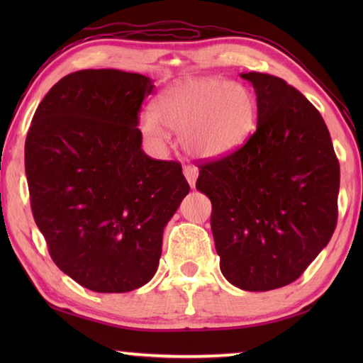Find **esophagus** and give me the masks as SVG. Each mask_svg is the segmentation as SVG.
Returning <instances> with one entry per match:
<instances>
[{"mask_svg": "<svg viewBox=\"0 0 363 363\" xmlns=\"http://www.w3.org/2000/svg\"><path fill=\"white\" fill-rule=\"evenodd\" d=\"M182 172H184V176H186V179L189 181L190 187H195V181L198 177V168L191 167V165H184Z\"/></svg>", "mask_w": 363, "mask_h": 363, "instance_id": "obj_1", "label": "esophagus"}]
</instances>
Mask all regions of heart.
I'll return each instance as SVG.
<instances>
[{"instance_id": "heart-1", "label": "heart", "mask_w": 363, "mask_h": 363, "mask_svg": "<svg viewBox=\"0 0 363 363\" xmlns=\"http://www.w3.org/2000/svg\"><path fill=\"white\" fill-rule=\"evenodd\" d=\"M257 121V101L240 82L203 76L173 82L157 95L154 112L140 113L138 126L154 145L167 140L168 129L199 159L225 157L248 140Z\"/></svg>"}]
</instances>
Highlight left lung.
<instances>
[{
    "mask_svg": "<svg viewBox=\"0 0 363 363\" xmlns=\"http://www.w3.org/2000/svg\"><path fill=\"white\" fill-rule=\"evenodd\" d=\"M257 96V128L228 156L199 164L212 203L220 269L235 287L267 291L304 273L337 226L340 165L325 120L295 87L242 73Z\"/></svg>",
    "mask_w": 363,
    "mask_h": 363,
    "instance_id": "left-lung-1",
    "label": "left lung"
}]
</instances>
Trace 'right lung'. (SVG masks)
<instances>
[{
	"mask_svg": "<svg viewBox=\"0 0 363 363\" xmlns=\"http://www.w3.org/2000/svg\"><path fill=\"white\" fill-rule=\"evenodd\" d=\"M150 78L81 70L54 84L25 143L30 209L50 256L82 287L125 293L156 273L162 234L189 194L182 167L142 150Z\"/></svg>",
	"mask_w": 363,
	"mask_h": 363,
	"instance_id": "right-lung-1",
	"label": "right lung"
}]
</instances>
